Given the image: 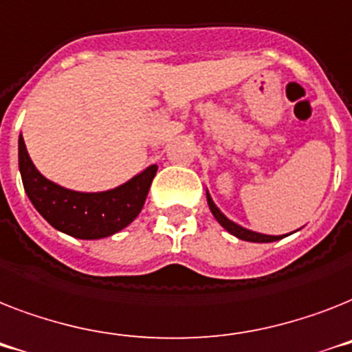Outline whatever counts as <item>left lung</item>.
<instances>
[{
	"label": "left lung",
	"instance_id": "8db88e82",
	"mask_svg": "<svg viewBox=\"0 0 352 352\" xmlns=\"http://www.w3.org/2000/svg\"><path fill=\"white\" fill-rule=\"evenodd\" d=\"M207 204H209L210 212L214 214V218L218 220V223H220L225 230H229L230 234L236 236V238H240V240H245V241H254V243H269V241L280 240V236L260 234V232H254V230L243 229L241 225L234 223V221H230L229 218H227L223 212H220V209L216 207L214 201H212V198L209 196V192H207Z\"/></svg>",
	"mask_w": 352,
	"mask_h": 352
}]
</instances>
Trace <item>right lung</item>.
Here are the masks:
<instances>
[{"label": "right lung", "instance_id": "obj_1", "mask_svg": "<svg viewBox=\"0 0 352 352\" xmlns=\"http://www.w3.org/2000/svg\"><path fill=\"white\" fill-rule=\"evenodd\" d=\"M19 173L25 192L54 229L80 240H100L125 229L143 209L158 167L151 165L127 184L105 192H76L56 185L34 167L19 136Z\"/></svg>", "mask_w": 352, "mask_h": 352}]
</instances>
